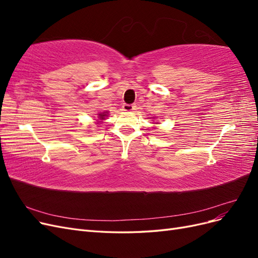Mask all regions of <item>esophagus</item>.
Here are the masks:
<instances>
[{
	"label": "esophagus",
	"instance_id": "obj_1",
	"mask_svg": "<svg viewBox=\"0 0 258 258\" xmlns=\"http://www.w3.org/2000/svg\"><path fill=\"white\" fill-rule=\"evenodd\" d=\"M122 110L126 111V112H131V111L136 110V105L135 104H123Z\"/></svg>",
	"mask_w": 258,
	"mask_h": 258
}]
</instances>
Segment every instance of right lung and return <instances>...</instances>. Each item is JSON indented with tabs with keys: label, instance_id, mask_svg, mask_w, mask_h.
I'll use <instances>...</instances> for the list:
<instances>
[{
	"label": "right lung",
	"instance_id": "obj_1",
	"mask_svg": "<svg viewBox=\"0 0 258 258\" xmlns=\"http://www.w3.org/2000/svg\"><path fill=\"white\" fill-rule=\"evenodd\" d=\"M106 116V113H102V114H99V117H100V119L102 120V119H104V117Z\"/></svg>",
	"mask_w": 258,
	"mask_h": 258
}]
</instances>
